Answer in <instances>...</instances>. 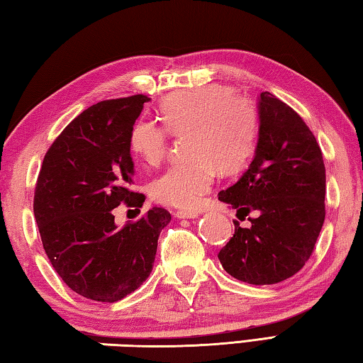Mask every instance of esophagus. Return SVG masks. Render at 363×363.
I'll return each instance as SVG.
<instances>
[{"mask_svg": "<svg viewBox=\"0 0 363 363\" xmlns=\"http://www.w3.org/2000/svg\"><path fill=\"white\" fill-rule=\"evenodd\" d=\"M174 216L177 219H194V218H199L200 213L199 211H176Z\"/></svg>", "mask_w": 363, "mask_h": 363, "instance_id": "obj_1", "label": "esophagus"}]
</instances>
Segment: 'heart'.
I'll list each match as a JSON object with an SVG mask.
<instances>
[{"instance_id": "b5f03b06", "label": "heart", "mask_w": 363, "mask_h": 363, "mask_svg": "<svg viewBox=\"0 0 363 363\" xmlns=\"http://www.w3.org/2000/svg\"><path fill=\"white\" fill-rule=\"evenodd\" d=\"M160 123L140 118L130 133L131 150L149 164L167 157L169 136L190 134V162L171 167L152 181L150 194L160 203L194 210L210 192L220 171L242 168L255 150L259 118L253 104L227 86L208 84L177 91L160 107Z\"/></svg>"}]
</instances>
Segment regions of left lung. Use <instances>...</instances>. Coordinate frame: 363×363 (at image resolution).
I'll list each match as a JSON object with an SVG mask.
<instances>
[{
    "label": "left lung",
    "mask_w": 363,
    "mask_h": 363,
    "mask_svg": "<svg viewBox=\"0 0 363 363\" xmlns=\"http://www.w3.org/2000/svg\"><path fill=\"white\" fill-rule=\"evenodd\" d=\"M259 130L248 169L219 200L237 213L255 211L250 227L219 251L227 274L251 285H274L303 269L325 220L322 150L303 118L264 91L257 102Z\"/></svg>",
    "instance_id": "1"
}]
</instances>
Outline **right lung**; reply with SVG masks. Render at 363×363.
<instances>
[{
    "instance_id": "right-lung-1",
    "label": "right lung",
    "mask_w": 363,
    "mask_h": 363,
    "mask_svg": "<svg viewBox=\"0 0 363 363\" xmlns=\"http://www.w3.org/2000/svg\"><path fill=\"white\" fill-rule=\"evenodd\" d=\"M149 101L138 94L83 110L49 147L36 181L33 213L49 261L73 291L101 303L144 284L171 220L164 208H152L138 223L115 224L121 201L145 200L131 190L130 133Z\"/></svg>"
}]
</instances>
